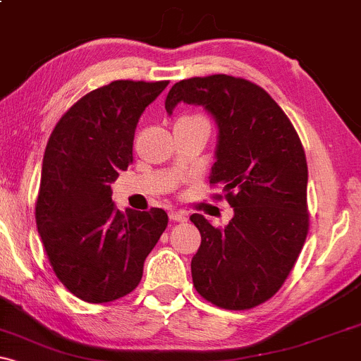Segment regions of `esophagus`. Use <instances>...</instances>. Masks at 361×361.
<instances>
[{"mask_svg": "<svg viewBox=\"0 0 361 361\" xmlns=\"http://www.w3.org/2000/svg\"><path fill=\"white\" fill-rule=\"evenodd\" d=\"M169 219L175 222H186V214L181 212V210H171L169 212Z\"/></svg>", "mask_w": 361, "mask_h": 361, "instance_id": "obj_1", "label": "esophagus"}]
</instances>
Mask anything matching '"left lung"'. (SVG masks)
Returning <instances> with one entry per match:
<instances>
[{"label": "left lung", "mask_w": 361, "mask_h": 361, "mask_svg": "<svg viewBox=\"0 0 361 361\" xmlns=\"http://www.w3.org/2000/svg\"><path fill=\"white\" fill-rule=\"evenodd\" d=\"M181 102L202 105L217 123L209 178L234 209L226 227H214L202 214L190 217L202 235L193 285L217 307H256L279 292L307 238L304 147L276 102L243 78L183 80L169 90L164 109L171 115Z\"/></svg>", "instance_id": "left-lung-1"}]
</instances>
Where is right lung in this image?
Returning a JSON list of instances; mask_svg holds the SVG:
<instances>
[{
	"label": "right lung",
	"instance_id": "1",
	"mask_svg": "<svg viewBox=\"0 0 361 361\" xmlns=\"http://www.w3.org/2000/svg\"><path fill=\"white\" fill-rule=\"evenodd\" d=\"M168 81H111L54 127L42 161L35 221L57 279L90 304L117 300L142 279L168 226L163 209L120 212L111 188L132 163L137 122Z\"/></svg>",
	"mask_w": 361,
	"mask_h": 361
}]
</instances>
